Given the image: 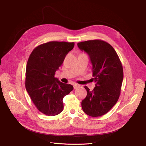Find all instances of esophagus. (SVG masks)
<instances>
[{"label": "esophagus", "instance_id": "1", "mask_svg": "<svg viewBox=\"0 0 146 146\" xmlns=\"http://www.w3.org/2000/svg\"><path fill=\"white\" fill-rule=\"evenodd\" d=\"M80 87V85H78V84H74V89H77L78 88Z\"/></svg>", "mask_w": 146, "mask_h": 146}]
</instances>
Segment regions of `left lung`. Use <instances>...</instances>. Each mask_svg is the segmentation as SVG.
<instances>
[{
	"instance_id": "left-lung-1",
	"label": "left lung",
	"mask_w": 146,
	"mask_h": 146,
	"mask_svg": "<svg viewBox=\"0 0 146 146\" xmlns=\"http://www.w3.org/2000/svg\"><path fill=\"white\" fill-rule=\"evenodd\" d=\"M90 56L92 65L95 88L91 91L85 86L87 96L82 108L88 116L98 117L108 113L118 100L123 74L121 62L114 48L102 40L96 39L77 44Z\"/></svg>"
}]
</instances>
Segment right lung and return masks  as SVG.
I'll list each match as a JSON object with an SVG mask.
<instances>
[{"instance_id": "obj_1", "label": "right lung", "mask_w": 146, "mask_h": 146, "mask_svg": "<svg viewBox=\"0 0 146 146\" xmlns=\"http://www.w3.org/2000/svg\"><path fill=\"white\" fill-rule=\"evenodd\" d=\"M74 42L50 41L36 47L29 56L25 72V88L39 111L55 116L63 110V99L74 89L61 82L55 73L62 65Z\"/></svg>"}]
</instances>
